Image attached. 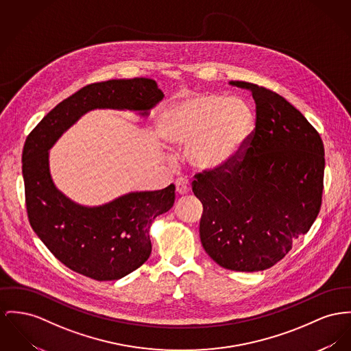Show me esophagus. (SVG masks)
<instances>
[{
    "label": "esophagus",
    "instance_id": "1",
    "mask_svg": "<svg viewBox=\"0 0 351 351\" xmlns=\"http://www.w3.org/2000/svg\"><path fill=\"white\" fill-rule=\"evenodd\" d=\"M176 190H177V193H178L180 195H184V194L189 193L190 185H189V182H187L186 180L180 178V180L176 181Z\"/></svg>",
    "mask_w": 351,
    "mask_h": 351
}]
</instances>
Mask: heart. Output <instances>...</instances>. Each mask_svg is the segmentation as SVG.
I'll return each mask as SVG.
<instances>
[{"mask_svg":"<svg viewBox=\"0 0 351 351\" xmlns=\"http://www.w3.org/2000/svg\"><path fill=\"white\" fill-rule=\"evenodd\" d=\"M250 105L237 97L204 93L178 104L165 118L161 136L176 147H187L199 170L217 171L232 164L254 129Z\"/></svg>","mask_w":351,"mask_h":351,"instance_id":"1","label":"heart"}]
</instances>
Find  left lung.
<instances>
[{"instance_id":"8db88e82","label":"left lung","mask_w":351,"mask_h":351,"mask_svg":"<svg viewBox=\"0 0 351 351\" xmlns=\"http://www.w3.org/2000/svg\"><path fill=\"white\" fill-rule=\"evenodd\" d=\"M256 102V129L242 156L217 171L194 176L204 213L199 237L219 266L261 271L307 233L322 202L325 149L318 132L282 95L245 81Z\"/></svg>"}]
</instances>
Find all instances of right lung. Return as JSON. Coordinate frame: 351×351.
I'll use <instances>...</instances> for the list:
<instances>
[{
	"mask_svg": "<svg viewBox=\"0 0 351 351\" xmlns=\"http://www.w3.org/2000/svg\"><path fill=\"white\" fill-rule=\"evenodd\" d=\"M164 93L150 78L110 80L88 85L60 102L25 141L23 176L29 222L51 254L73 271L97 280H119L147 261L149 229L171 209L176 187L134 191L101 206H82L51 180L49 149L73 123L94 109L147 116Z\"/></svg>",
	"mask_w": 351,
	"mask_h": 351,
	"instance_id": "add662e5",
	"label": "right lung"
}]
</instances>
